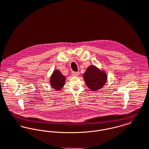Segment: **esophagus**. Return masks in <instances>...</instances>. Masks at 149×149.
<instances>
[{
	"instance_id": "obj_1",
	"label": "esophagus",
	"mask_w": 149,
	"mask_h": 149,
	"mask_svg": "<svg viewBox=\"0 0 149 149\" xmlns=\"http://www.w3.org/2000/svg\"><path fill=\"white\" fill-rule=\"evenodd\" d=\"M79 75V72H72V75L73 77H78Z\"/></svg>"
}]
</instances>
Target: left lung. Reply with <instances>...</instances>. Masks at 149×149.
<instances>
[{
	"instance_id": "8db88e82",
	"label": "left lung",
	"mask_w": 149,
	"mask_h": 149,
	"mask_svg": "<svg viewBox=\"0 0 149 149\" xmlns=\"http://www.w3.org/2000/svg\"><path fill=\"white\" fill-rule=\"evenodd\" d=\"M83 78L87 86L91 91H97L107 82V75L104 71L91 65L87 68L83 74Z\"/></svg>"
}]
</instances>
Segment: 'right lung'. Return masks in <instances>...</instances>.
Segmentation results:
<instances>
[{
    "instance_id": "1",
    "label": "right lung",
    "mask_w": 149,
    "mask_h": 149,
    "mask_svg": "<svg viewBox=\"0 0 149 149\" xmlns=\"http://www.w3.org/2000/svg\"><path fill=\"white\" fill-rule=\"evenodd\" d=\"M66 77L58 70L53 71L50 79V85L56 91L61 90L65 84Z\"/></svg>"
}]
</instances>
